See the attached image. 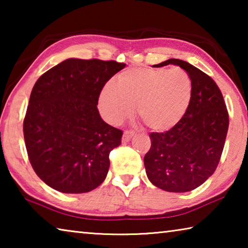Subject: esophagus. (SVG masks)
Here are the masks:
<instances>
[{"label":"esophagus","instance_id":"esophagus-1","mask_svg":"<svg viewBox=\"0 0 248 248\" xmlns=\"http://www.w3.org/2000/svg\"><path fill=\"white\" fill-rule=\"evenodd\" d=\"M133 136H134L133 131H124L123 136V142H124V143L125 142H129Z\"/></svg>","mask_w":248,"mask_h":248}]
</instances>
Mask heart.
<instances>
[{
	"label": "heart",
	"mask_w": 248,
	"mask_h": 248,
	"mask_svg": "<svg viewBox=\"0 0 248 248\" xmlns=\"http://www.w3.org/2000/svg\"><path fill=\"white\" fill-rule=\"evenodd\" d=\"M194 84L182 69H130L119 81H109L98 99L99 111L111 124H119L137 114L149 129L169 131L186 116Z\"/></svg>",
	"instance_id": "obj_1"
}]
</instances>
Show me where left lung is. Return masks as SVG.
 <instances>
[{
	"label": "left lung",
	"mask_w": 248,
	"mask_h": 248,
	"mask_svg": "<svg viewBox=\"0 0 248 248\" xmlns=\"http://www.w3.org/2000/svg\"><path fill=\"white\" fill-rule=\"evenodd\" d=\"M178 65L189 74L194 92L186 116L166 132L150 134L144 156L146 176L154 186L170 192L196 189L219 164L229 129V114L213 79L186 61L169 59L155 68Z\"/></svg>",
	"instance_id": "left-lung-1"
}]
</instances>
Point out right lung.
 Returning <instances> with one entry per match:
<instances>
[{
  "label": "right lung",
  "mask_w": 248,
  "mask_h": 248,
  "mask_svg": "<svg viewBox=\"0 0 248 248\" xmlns=\"http://www.w3.org/2000/svg\"><path fill=\"white\" fill-rule=\"evenodd\" d=\"M124 66L70 58L37 79L24 119V139L33 170L49 187L83 194L106 178L109 153L120 145L123 131L102 119L98 97Z\"/></svg>",
  "instance_id": "right-lung-1"
}]
</instances>
